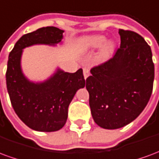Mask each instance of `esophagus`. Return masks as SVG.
Instances as JSON below:
<instances>
[{"label": "esophagus", "instance_id": "obj_1", "mask_svg": "<svg viewBox=\"0 0 159 159\" xmlns=\"http://www.w3.org/2000/svg\"><path fill=\"white\" fill-rule=\"evenodd\" d=\"M89 70L88 68H83V76H84V78L86 79L88 76H89Z\"/></svg>", "mask_w": 159, "mask_h": 159}]
</instances>
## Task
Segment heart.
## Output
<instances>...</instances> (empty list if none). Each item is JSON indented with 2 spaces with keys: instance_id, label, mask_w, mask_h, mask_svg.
Here are the masks:
<instances>
[{
  "instance_id": "1",
  "label": "heart",
  "mask_w": 159,
  "mask_h": 159,
  "mask_svg": "<svg viewBox=\"0 0 159 159\" xmlns=\"http://www.w3.org/2000/svg\"><path fill=\"white\" fill-rule=\"evenodd\" d=\"M106 41H107V38L103 36H92L85 38L84 42H83V44H84V47L86 48L95 49L98 48H100L106 42ZM111 49H112V45L108 44V45L105 47L102 54L104 56L107 55Z\"/></svg>"
}]
</instances>
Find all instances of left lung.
<instances>
[{
	"label": "left lung",
	"mask_w": 159,
	"mask_h": 159,
	"mask_svg": "<svg viewBox=\"0 0 159 159\" xmlns=\"http://www.w3.org/2000/svg\"><path fill=\"white\" fill-rule=\"evenodd\" d=\"M120 48L112 58L90 70L86 79L96 124L116 129L131 123L150 100L154 64L150 46L136 32L119 30Z\"/></svg>",
	"instance_id": "1"
}]
</instances>
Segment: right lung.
Instances as JSON below:
<instances>
[{
    "instance_id": "right-lung-1",
    "label": "right lung",
    "mask_w": 159,
    "mask_h": 159,
    "mask_svg": "<svg viewBox=\"0 0 159 159\" xmlns=\"http://www.w3.org/2000/svg\"><path fill=\"white\" fill-rule=\"evenodd\" d=\"M64 30L53 26L42 27L25 34L9 53L6 73L7 88L13 110L27 126L36 131L52 132L62 129L68 107L76 91L85 86L83 70L75 73L61 70L40 83L30 82L20 66L23 49L35 44L55 45L61 42Z\"/></svg>"
}]
</instances>
